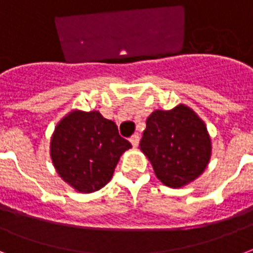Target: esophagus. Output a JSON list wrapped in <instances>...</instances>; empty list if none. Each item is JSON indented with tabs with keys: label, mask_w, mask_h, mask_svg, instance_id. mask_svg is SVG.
<instances>
[{
	"label": "esophagus",
	"mask_w": 253,
	"mask_h": 253,
	"mask_svg": "<svg viewBox=\"0 0 253 253\" xmlns=\"http://www.w3.org/2000/svg\"><path fill=\"white\" fill-rule=\"evenodd\" d=\"M139 134H134L130 138V142L131 144L134 146V147H138V144H139Z\"/></svg>",
	"instance_id": "34e87169"
}]
</instances>
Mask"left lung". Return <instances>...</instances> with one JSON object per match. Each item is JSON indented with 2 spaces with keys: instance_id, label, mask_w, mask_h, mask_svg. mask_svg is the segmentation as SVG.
<instances>
[{
  "instance_id": "obj_1",
  "label": "left lung",
  "mask_w": 253,
  "mask_h": 253,
  "mask_svg": "<svg viewBox=\"0 0 253 253\" xmlns=\"http://www.w3.org/2000/svg\"><path fill=\"white\" fill-rule=\"evenodd\" d=\"M140 150L165 186L179 188L199 178L211 158V138L194 110L184 105L155 110L146 121Z\"/></svg>"
}]
</instances>
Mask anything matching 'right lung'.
<instances>
[{"mask_svg": "<svg viewBox=\"0 0 253 253\" xmlns=\"http://www.w3.org/2000/svg\"><path fill=\"white\" fill-rule=\"evenodd\" d=\"M131 147L117 125L99 111H71L59 121L50 142V157L59 176L74 190L90 194L113 178L123 152Z\"/></svg>", "mask_w": 253, "mask_h": 253, "instance_id": "right-lung-1", "label": "right lung"}]
</instances>
